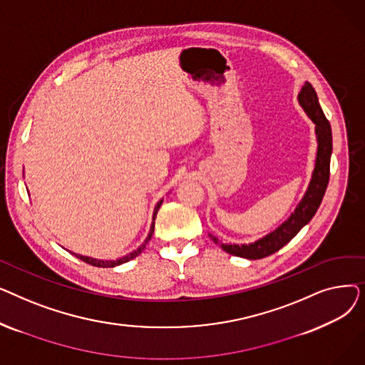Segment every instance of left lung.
<instances>
[{
  "mask_svg": "<svg viewBox=\"0 0 365 365\" xmlns=\"http://www.w3.org/2000/svg\"><path fill=\"white\" fill-rule=\"evenodd\" d=\"M297 99L300 106L304 109L306 113H308V117L314 121L318 140L315 168L312 173L309 187L306 190L300 204L296 207L294 213L281 226H278L274 232L267 234L266 237L253 244H222L216 237L210 235V238L216 244H220V247L229 255L250 260H257L274 255L287 242H290L304 225H308L311 222L324 198L325 189H327L330 179V158L333 150L331 127L319 106L317 91L309 83H304Z\"/></svg>",
  "mask_w": 365,
  "mask_h": 365,
  "instance_id": "1",
  "label": "left lung"
}]
</instances>
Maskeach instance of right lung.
I'll return each mask as SVG.
<instances>
[{
	"mask_svg": "<svg viewBox=\"0 0 365 365\" xmlns=\"http://www.w3.org/2000/svg\"><path fill=\"white\" fill-rule=\"evenodd\" d=\"M161 204H163V200L157 204V207H155V210H153V220H155V217H157V213H158V210H160V207H161ZM153 227H155V222H152V226H150V231H149V235H148V238H146V241L138 248V250H134L133 253H130V255H127V256H124V257H121V259H118V260H98V259H91V257H87V256H80V255H75V253H72V255H75L76 257L78 259H81L83 262H86V263H88V264H93V266H98V267H113V266H118V264H123V263H125V262H128V260H131V259H134L136 256H139L143 250H145V247H146V244L149 242V240H150V237H152V234H153Z\"/></svg>",
	"mask_w": 365,
	"mask_h": 365,
	"instance_id": "1",
	"label": "right lung"
}]
</instances>
